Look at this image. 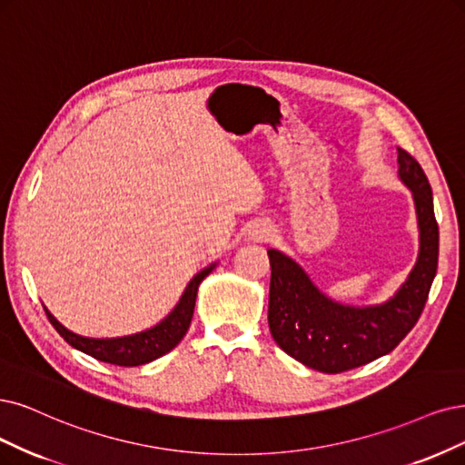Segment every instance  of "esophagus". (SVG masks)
I'll return each mask as SVG.
<instances>
[{
	"label": "esophagus",
	"mask_w": 465,
	"mask_h": 465,
	"mask_svg": "<svg viewBox=\"0 0 465 465\" xmlns=\"http://www.w3.org/2000/svg\"><path fill=\"white\" fill-rule=\"evenodd\" d=\"M249 233H251L252 242H256V243H266L272 239V228H268L266 223H256V226H252V230Z\"/></svg>",
	"instance_id": "1"
}]
</instances>
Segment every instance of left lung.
Wrapping results in <instances>:
<instances>
[{"label":"left lung","mask_w":465,"mask_h":465,"mask_svg":"<svg viewBox=\"0 0 465 465\" xmlns=\"http://www.w3.org/2000/svg\"><path fill=\"white\" fill-rule=\"evenodd\" d=\"M399 151V178L414 199L420 251L406 282L389 301L370 306L342 304L316 287L299 262L270 249L268 325L273 341L301 364L341 373L389 354L421 316L439 261V226L433 192L420 163Z\"/></svg>","instance_id":"left-lung-1"}]
</instances>
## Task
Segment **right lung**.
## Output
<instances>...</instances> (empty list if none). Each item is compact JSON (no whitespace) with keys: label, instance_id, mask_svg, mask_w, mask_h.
Instances as JSON below:
<instances>
[{"label":"right lung","instance_id":"add662e5","mask_svg":"<svg viewBox=\"0 0 465 465\" xmlns=\"http://www.w3.org/2000/svg\"><path fill=\"white\" fill-rule=\"evenodd\" d=\"M214 268H216V262L195 273L192 282L187 283L178 304L172 308V312L164 320H161L157 325H153V328L134 335L113 337V339L82 337L78 333H73L71 330H66L45 306L44 308L51 325H54L57 333L76 351L94 356L95 360H99V362L124 366V368L142 366L170 352L183 339V335L189 330V323H192V318H193L199 285Z\"/></svg>","mask_w":465,"mask_h":465}]
</instances>
